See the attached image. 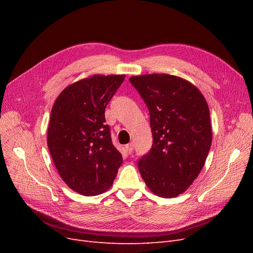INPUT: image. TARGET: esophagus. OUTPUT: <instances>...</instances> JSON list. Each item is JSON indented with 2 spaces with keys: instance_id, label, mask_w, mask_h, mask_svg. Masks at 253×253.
<instances>
[{
  "instance_id": "1",
  "label": "esophagus",
  "mask_w": 253,
  "mask_h": 253,
  "mask_svg": "<svg viewBox=\"0 0 253 253\" xmlns=\"http://www.w3.org/2000/svg\"><path fill=\"white\" fill-rule=\"evenodd\" d=\"M126 151L128 153V154H131V153L133 152V150H134V143H127L126 145Z\"/></svg>"
}]
</instances>
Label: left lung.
<instances>
[{
	"label": "left lung",
	"mask_w": 253,
	"mask_h": 253,
	"mask_svg": "<svg viewBox=\"0 0 253 253\" xmlns=\"http://www.w3.org/2000/svg\"><path fill=\"white\" fill-rule=\"evenodd\" d=\"M129 82L148 106L153 134L150 152L138 162L139 172L154 194L178 196L192 185L208 156V104L200 89L176 76H134Z\"/></svg>",
	"instance_id": "8db88e82"
}]
</instances>
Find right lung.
Wrapping results in <instances>:
<instances>
[{
  "mask_svg": "<svg viewBox=\"0 0 253 253\" xmlns=\"http://www.w3.org/2000/svg\"><path fill=\"white\" fill-rule=\"evenodd\" d=\"M126 75H94L65 87L51 109L47 145L58 173L72 190L85 196L105 192L122 156L105 125V106Z\"/></svg>",
  "mask_w": 253,
  "mask_h": 253,
  "instance_id": "right-lung-1",
  "label": "right lung"
}]
</instances>
